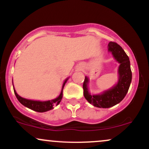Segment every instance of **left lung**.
<instances>
[{"instance_id": "left-lung-1", "label": "left lung", "mask_w": 149, "mask_h": 149, "mask_svg": "<svg viewBox=\"0 0 149 149\" xmlns=\"http://www.w3.org/2000/svg\"><path fill=\"white\" fill-rule=\"evenodd\" d=\"M108 50L112 53L115 59L120 64L118 68V80L115 86L104 91L100 95H92L88 90L89 79L85 77L83 83V95L85 98L94 107L98 108H110L120 103L129 90L132 81V71L130 62L123 49L115 42H110L108 45Z\"/></svg>"}]
</instances>
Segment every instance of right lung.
Masks as SVG:
<instances>
[{"mask_svg": "<svg viewBox=\"0 0 149 149\" xmlns=\"http://www.w3.org/2000/svg\"><path fill=\"white\" fill-rule=\"evenodd\" d=\"M67 80L68 78H66V79L65 80L64 84H63L62 89H61L60 95H59V97H57V98L54 99V100L45 101V102L26 100V99L23 98V97H20L19 95H18V94L17 93L14 88L15 96H16L19 102L22 105H24L26 107L29 108V109H31V110H33L35 111L40 112V113L47 111H49L51 110V109H54V107H54V105H58V104L60 103L61 99H62V97H63V88H64L65 83H66Z\"/></svg>", "mask_w": 149, "mask_h": 149, "instance_id": "right-lung-1", "label": "right lung"}]
</instances>
